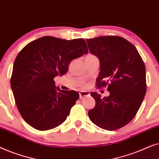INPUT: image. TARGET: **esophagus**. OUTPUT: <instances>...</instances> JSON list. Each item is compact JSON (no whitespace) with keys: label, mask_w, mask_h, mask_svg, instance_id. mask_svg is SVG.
<instances>
[{"label":"esophagus","mask_w":159,"mask_h":159,"mask_svg":"<svg viewBox=\"0 0 159 159\" xmlns=\"http://www.w3.org/2000/svg\"><path fill=\"white\" fill-rule=\"evenodd\" d=\"M89 95H90V93L87 92V91H81V92L80 93V98L83 99L84 98L88 97Z\"/></svg>","instance_id":"esophagus-1"}]
</instances>
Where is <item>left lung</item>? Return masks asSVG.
Here are the masks:
<instances>
[{
	"label": "left lung",
	"instance_id": "obj_1",
	"mask_svg": "<svg viewBox=\"0 0 159 159\" xmlns=\"http://www.w3.org/2000/svg\"><path fill=\"white\" fill-rule=\"evenodd\" d=\"M90 53L100 60L98 88L107 87L110 95L102 98L90 93L95 106L88 111L93 123L103 129H118L132 120L146 93L144 62L131 43L119 36L87 39Z\"/></svg>",
	"mask_w": 159,
	"mask_h": 159
}]
</instances>
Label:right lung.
<instances>
[{
    "label": "right lung",
    "instance_id": "add662e5",
    "mask_svg": "<svg viewBox=\"0 0 159 159\" xmlns=\"http://www.w3.org/2000/svg\"><path fill=\"white\" fill-rule=\"evenodd\" d=\"M88 50L84 39L45 36L32 41L14 61L11 86L17 108L26 122L45 131L64 122L79 98L75 90H61L54 77L66 74L71 60Z\"/></svg>",
    "mask_w": 159,
    "mask_h": 159
}]
</instances>
